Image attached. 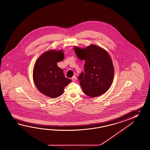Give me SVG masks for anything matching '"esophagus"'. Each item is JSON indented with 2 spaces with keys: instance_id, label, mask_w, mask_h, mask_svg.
Instances as JSON below:
<instances>
[{
  "instance_id": "esophagus-1",
  "label": "esophagus",
  "mask_w": 150,
  "mask_h": 150,
  "mask_svg": "<svg viewBox=\"0 0 150 150\" xmlns=\"http://www.w3.org/2000/svg\"><path fill=\"white\" fill-rule=\"evenodd\" d=\"M71 79H72L73 81H74L76 80V76H74L72 77Z\"/></svg>"
}]
</instances>
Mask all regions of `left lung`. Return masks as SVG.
<instances>
[{"mask_svg": "<svg viewBox=\"0 0 150 150\" xmlns=\"http://www.w3.org/2000/svg\"><path fill=\"white\" fill-rule=\"evenodd\" d=\"M80 59H84V72L78 79L83 93L90 97L101 96L109 89L114 78V67L107 51L95 45L86 49L75 47Z\"/></svg>", "mask_w": 150, "mask_h": 150, "instance_id": "1", "label": "left lung"}]
</instances>
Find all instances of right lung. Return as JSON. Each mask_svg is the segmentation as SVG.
Masks as SVG:
<instances>
[{"label": "right lung", "instance_id": "right-lung-1", "mask_svg": "<svg viewBox=\"0 0 150 150\" xmlns=\"http://www.w3.org/2000/svg\"><path fill=\"white\" fill-rule=\"evenodd\" d=\"M62 51L50 50L38 58L33 70V79L38 91L51 98L61 96L71 81L66 78L57 62L64 59Z\"/></svg>", "mask_w": 150, "mask_h": 150}]
</instances>
